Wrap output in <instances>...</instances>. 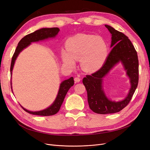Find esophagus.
<instances>
[{
  "label": "esophagus",
  "mask_w": 150,
  "mask_h": 150,
  "mask_svg": "<svg viewBox=\"0 0 150 150\" xmlns=\"http://www.w3.org/2000/svg\"><path fill=\"white\" fill-rule=\"evenodd\" d=\"M80 81H81V79L79 78V77H76L74 78V81L76 83H79L80 82Z\"/></svg>",
  "instance_id": "34e87169"
}]
</instances>
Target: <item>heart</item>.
<instances>
[{
	"instance_id": "b5f03b06",
	"label": "heart",
	"mask_w": 150,
	"mask_h": 150,
	"mask_svg": "<svg viewBox=\"0 0 150 150\" xmlns=\"http://www.w3.org/2000/svg\"><path fill=\"white\" fill-rule=\"evenodd\" d=\"M66 50L61 54L63 64L73 67L79 59L83 71L93 72L98 70L105 61L108 47L104 40L93 35L78 34L70 38L66 44Z\"/></svg>"
}]
</instances>
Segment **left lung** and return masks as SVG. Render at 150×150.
Masks as SVG:
<instances>
[{"mask_svg": "<svg viewBox=\"0 0 150 150\" xmlns=\"http://www.w3.org/2000/svg\"><path fill=\"white\" fill-rule=\"evenodd\" d=\"M111 34L112 47L100 69L83 78V83L88 93L91 110L98 114L105 115L120 111L128 105L138 84L139 63L137 52L130 40L123 33L111 26L105 25ZM121 62L130 79L131 88L125 98L120 102H112L106 96L102 86L103 78L116 64Z\"/></svg>", "mask_w": 150, "mask_h": 150, "instance_id": "left-lung-1", "label": "left lung"}]
</instances>
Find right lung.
Returning a JSON list of instances; mask_svg holds the SVG:
<instances>
[{"mask_svg": "<svg viewBox=\"0 0 150 150\" xmlns=\"http://www.w3.org/2000/svg\"><path fill=\"white\" fill-rule=\"evenodd\" d=\"M59 29L58 28H42L40 29L35 30L33 33H30L28 35H25V37L22 38L18 44L16 49L15 51L14 54L12 56L11 64V76H12V72L13 70V66L15 64V61L17 56H19L20 52L24 49L26 48L31 44V42H38L40 40H44L49 38H55L56 35L58 34ZM74 78L71 77L69 79L63 81L60 84L59 89L56 98L54 100V103L51 106L45 109L42 111H31L26 110L24 107H21L23 108V110L28 112L31 115H39V116H52L56 114V113L59 111L60 108L62 105V104L64 101V98L66 95L71 87L74 85ZM12 86V83H11ZM12 89V86H11Z\"/></svg>", "mask_w": 150, "mask_h": 150, "instance_id": "1", "label": "right lung"}]
</instances>
